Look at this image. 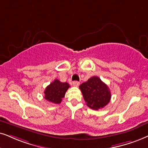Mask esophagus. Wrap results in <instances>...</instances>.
Wrapping results in <instances>:
<instances>
[{"mask_svg": "<svg viewBox=\"0 0 148 148\" xmlns=\"http://www.w3.org/2000/svg\"><path fill=\"white\" fill-rule=\"evenodd\" d=\"M72 84H73V85L75 86V87H78V86L80 85V83L78 81H76V80H75V81H73Z\"/></svg>", "mask_w": 148, "mask_h": 148, "instance_id": "1", "label": "esophagus"}]
</instances>
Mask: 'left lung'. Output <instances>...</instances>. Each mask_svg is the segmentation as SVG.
Returning <instances> with one entry per match:
<instances>
[{"instance_id": "8db88e82", "label": "left lung", "mask_w": 148, "mask_h": 148, "mask_svg": "<svg viewBox=\"0 0 148 148\" xmlns=\"http://www.w3.org/2000/svg\"><path fill=\"white\" fill-rule=\"evenodd\" d=\"M86 104L89 108L98 110L107 105L111 94L108 87L98 76H93L79 86Z\"/></svg>"}]
</instances>
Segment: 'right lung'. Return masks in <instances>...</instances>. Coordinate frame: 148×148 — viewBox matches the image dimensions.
Masks as SVG:
<instances>
[{"mask_svg":"<svg viewBox=\"0 0 148 148\" xmlns=\"http://www.w3.org/2000/svg\"><path fill=\"white\" fill-rule=\"evenodd\" d=\"M70 85L68 83H62L60 80L55 79L45 89L44 98L52 103H61Z\"/></svg>","mask_w":148,"mask_h":148,"instance_id":"1","label":"right lung"}]
</instances>
